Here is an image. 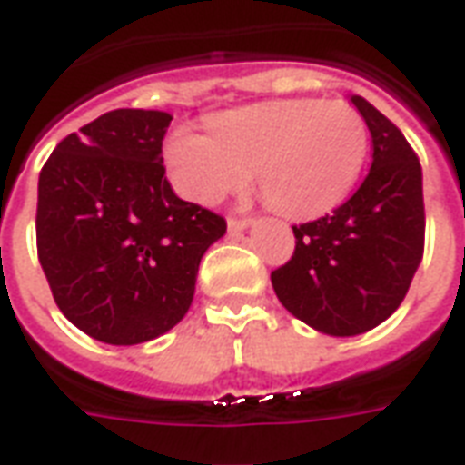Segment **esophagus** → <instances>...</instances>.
I'll list each match as a JSON object with an SVG mask.
<instances>
[{"mask_svg":"<svg viewBox=\"0 0 465 465\" xmlns=\"http://www.w3.org/2000/svg\"><path fill=\"white\" fill-rule=\"evenodd\" d=\"M226 226H229V232H243L248 226V219L246 217H229L226 219Z\"/></svg>","mask_w":465,"mask_h":465,"instance_id":"obj_1","label":"esophagus"}]
</instances>
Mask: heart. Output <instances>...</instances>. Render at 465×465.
<instances>
[{
    "label": "heart",
    "mask_w": 465,
    "mask_h": 465,
    "mask_svg": "<svg viewBox=\"0 0 465 465\" xmlns=\"http://www.w3.org/2000/svg\"><path fill=\"white\" fill-rule=\"evenodd\" d=\"M163 158L187 200L217 204L253 170L268 207L317 219L353 193L368 158V126L349 102L272 99L209 116V134L177 126Z\"/></svg>",
    "instance_id": "1"
}]
</instances>
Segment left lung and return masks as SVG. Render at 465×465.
<instances>
[{
	"mask_svg": "<svg viewBox=\"0 0 465 465\" xmlns=\"http://www.w3.org/2000/svg\"><path fill=\"white\" fill-rule=\"evenodd\" d=\"M373 163L327 217L292 226L295 253L271 272L282 307L322 334L356 336L398 310L424 253L421 165L402 131L359 94Z\"/></svg>",
	"mask_w": 465,
	"mask_h": 465,
	"instance_id": "obj_1",
	"label": "left lung"
}]
</instances>
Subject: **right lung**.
Segmentation results:
<instances>
[{"label": "right lung", "instance_id": "right-lung-1", "mask_svg": "<svg viewBox=\"0 0 465 465\" xmlns=\"http://www.w3.org/2000/svg\"><path fill=\"white\" fill-rule=\"evenodd\" d=\"M173 116L114 109L60 141L38 177L35 248L53 300L80 331L151 341L185 317L197 268L226 222L180 200L163 165Z\"/></svg>", "mask_w": 465, "mask_h": 465}]
</instances>
